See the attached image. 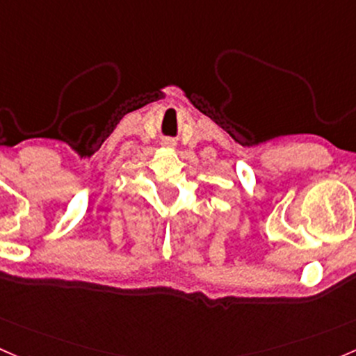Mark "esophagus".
<instances>
[{
    "instance_id": "esophagus-1",
    "label": "esophagus",
    "mask_w": 356,
    "mask_h": 356,
    "mask_svg": "<svg viewBox=\"0 0 356 356\" xmlns=\"http://www.w3.org/2000/svg\"><path fill=\"white\" fill-rule=\"evenodd\" d=\"M162 145L165 147V148H175V142H174V140H172V138H165V140H163V142H162Z\"/></svg>"
}]
</instances>
